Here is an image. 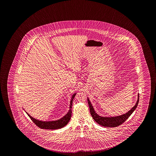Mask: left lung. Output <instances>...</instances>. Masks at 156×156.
Masks as SVG:
<instances>
[{
  "label": "left lung",
  "mask_w": 156,
  "mask_h": 156,
  "mask_svg": "<svg viewBox=\"0 0 156 156\" xmlns=\"http://www.w3.org/2000/svg\"><path fill=\"white\" fill-rule=\"evenodd\" d=\"M139 94H138V100L136 102L135 105L130 110H129L127 112L124 114L123 115L116 116H110V117H106V116H101L98 115L97 112L94 111V108L90 101L89 98H87V103L89 105L90 114L92 116L93 119L99 124L100 125L103 127H115L118 126H120L122 123L124 122L130 116V115L133 113V112L135 110V109L138 106L139 102Z\"/></svg>",
  "instance_id": "8db88e82"
}]
</instances>
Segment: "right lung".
I'll use <instances>...</instances> for the list:
<instances>
[{
	"label": "right lung",
	"mask_w": 156,
	"mask_h": 156,
	"mask_svg": "<svg viewBox=\"0 0 156 156\" xmlns=\"http://www.w3.org/2000/svg\"><path fill=\"white\" fill-rule=\"evenodd\" d=\"M76 93H74V94L72 96L71 100L70 101V105H69V109L68 112L66 115L63 116L62 118L60 119L59 120L55 121H43L41 120H38L35 118H33L28 113L26 112L29 117L30 118L31 120L33 121V122L38 127L41 129H57L62 128L67 125V123L69 122L72 115V102L73 101V98L75 97V95Z\"/></svg>",
	"instance_id": "right-lung-1"
}]
</instances>
